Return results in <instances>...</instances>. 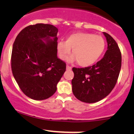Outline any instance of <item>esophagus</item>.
I'll return each mask as SVG.
<instances>
[{"mask_svg": "<svg viewBox=\"0 0 134 134\" xmlns=\"http://www.w3.org/2000/svg\"><path fill=\"white\" fill-rule=\"evenodd\" d=\"M66 69H67V70H71L72 67H70V66H69V65H67L66 66Z\"/></svg>", "mask_w": 134, "mask_h": 134, "instance_id": "1", "label": "esophagus"}]
</instances>
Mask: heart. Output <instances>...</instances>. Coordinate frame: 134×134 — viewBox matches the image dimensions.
Listing matches in <instances>:
<instances>
[{
	"mask_svg": "<svg viewBox=\"0 0 134 134\" xmlns=\"http://www.w3.org/2000/svg\"><path fill=\"white\" fill-rule=\"evenodd\" d=\"M106 42L100 36L87 32H78L69 36L65 41L57 44L59 58L66 60L73 49L74 55L67 59L69 62H78L82 67H88L95 63L102 56Z\"/></svg>",
	"mask_w": 134,
	"mask_h": 134,
	"instance_id": "1",
	"label": "heart"
}]
</instances>
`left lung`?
Returning <instances> with one entry per match:
<instances>
[{"label":"left lung","mask_w":134,"mask_h":134,"mask_svg":"<svg viewBox=\"0 0 134 134\" xmlns=\"http://www.w3.org/2000/svg\"><path fill=\"white\" fill-rule=\"evenodd\" d=\"M108 43L104 56L93 66L72 68V90L76 98L86 103H94L111 93L118 79L121 67V53L113 37L103 32Z\"/></svg>","instance_id":"left-lung-1"}]
</instances>
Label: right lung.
Returning a JSON list of instances; mask_svg holds the SVG:
<instances>
[{
  "label": "right lung",
  "mask_w": 134,
  "mask_h": 134,
  "mask_svg": "<svg viewBox=\"0 0 134 134\" xmlns=\"http://www.w3.org/2000/svg\"><path fill=\"white\" fill-rule=\"evenodd\" d=\"M54 26L38 23L19 32L12 48V70L20 89L36 100L53 95L66 70L57 56V34Z\"/></svg>",
  "instance_id": "right-lung-1"
}]
</instances>
